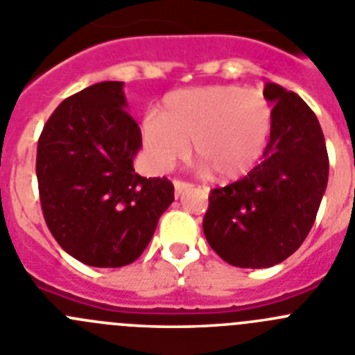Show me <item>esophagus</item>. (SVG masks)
Listing matches in <instances>:
<instances>
[{
    "label": "esophagus",
    "mask_w": 355,
    "mask_h": 355,
    "mask_svg": "<svg viewBox=\"0 0 355 355\" xmlns=\"http://www.w3.org/2000/svg\"><path fill=\"white\" fill-rule=\"evenodd\" d=\"M173 185H175V196L177 198L184 193L185 189L191 187V184H187V182H182V180H175Z\"/></svg>",
    "instance_id": "obj_1"
}]
</instances>
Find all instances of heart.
<instances>
[{
    "instance_id": "heart-1",
    "label": "heart",
    "mask_w": 355,
    "mask_h": 355,
    "mask_svg": "<svg viewBox=\"0 0 355 355\" xmlns=\"http://www.w3.org/2000/svg\"><path fill=\"white\" fill-rule=\"evenodd\" d=\"M273 112L264 94L240 85L178 89L162 99L159 114L141 125V140L154 168L166 171L189 154L203 170L234 180L256 166L271 132Z\"/></svg>"
}]
</instances>
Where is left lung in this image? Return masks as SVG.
I'll return each mask as SVG.
<instances>
[{
    "mask_svg": "<svg viewBox=\"0 0 355 355\" xmlns=\"http://www.w3.org/2000/svg\"><path fill=\"white\" fill-rule=\"evenodd\" d=\"M263 94L273 105L263 162L241 180L214 189L203 218L210 247L238 268H270L296 252L329 175L322 129L310 107L273 82Z\"/></svg>",
    "mask_w": 355,
    "mask_h": 355,
    "instance_id": "left-lung-1",
    "label": "left lung"
}]
</instances>
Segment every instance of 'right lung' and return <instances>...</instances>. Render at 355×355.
Returning a JSON list of instances; mask_svg holds the SVG:
<instances>
[{"instance_id":"right-lung-1","label":"right lung","mask_w":355,"mask_h":355,"mask_svg":"<svg viewBox=\"0 0 355 355\" xmlns=\"http://www.w3.org/2000/svg\"><path fill=\"white\" fill-rule=\"evenodd\" d=\"M140 147L124 82H99L66 98L40 135L43 217L62 250L87 266L137 261L175 201L168 178L135 173Z\"/></svg>"}]
</instances>
